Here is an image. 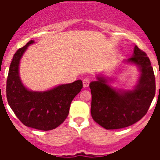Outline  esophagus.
<instances>
[{
  "label": "esophagus",
  "instance_id": "34e87169",
  "mask_svg": "<svg viewBox=\"0 0 160 160\" xmlns=\"http://www.w3.org/2000/svg\"><path fill=\"white\" fill-rule=\"evenodd\" d=\"M90 85V80L88 79V78H85L84 80H83V86L85 88H87Z\"/></svg>",
  "mask_w": 160,
  "mask_h": 160
}]
</instances>
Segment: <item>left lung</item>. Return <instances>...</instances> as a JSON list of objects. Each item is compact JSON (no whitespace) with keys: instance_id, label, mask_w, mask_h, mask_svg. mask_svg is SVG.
<instances>
[{"instance_id":"left-lung-1","label":"left lung","mask_w":160,"mask_h":160,"mask_svg":"<svg viewBox=\"0 0 160 160\" xmlns=\"http://www.w3.org/2000/svg\"><path fill=\"white\" fill-rule=\"evenodd\" d=\"M124 63L134 65L139 75L135 86L130 90L113 87L111 77L96 75L90 82L91 116L106 129L130 126L146 114L155 95V77L147 55L134 46V53Z\"/></svg>"}]
</instances>
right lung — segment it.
<instances>
[{
    "instance_id": "1",
    "label": "right lung",
    "mask_w": 160,
    "mask_h": 160,
    "mask_svg": "<svg viewBox=\"0 0 160 160\" xmlns=\"http://www.w3.org/2000/svg\"><path fill=\"white\" fill-rule=\"evenodd\" d=\"M34 43V41H30L14 55L6 81V98L11 109L23 124L47 131L57 128L65 121L71 101L80 93L83 84L78 80L45 91H33L26 88L20 77V62L28 46Z\"/></svg>"
}]
</instances>
